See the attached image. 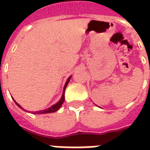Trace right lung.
Listing matches in <instances>:
<instances>
[{
  "mask_svg": "<svg viewBox=\"0 0 150 150\" xmlns=\"http://www.w3.org/2000/svg\"><path fill=\"white\" fill-rule=\"evenodd\" d=\"M71 76H70V77H69V78L67 79V82H66L65 85H64V88H63V91H62V97H61V99H60V100H59L58 101V102H57L56 104H53L51 107L48 108L47 109H45V110L37 111V112H32V113H33V114H46V113L54 112H56V111L59 110V108H61V106H62V103L64 102V100H65V97H64V95H65L66 88H67V84H68V83H69V81H70V79H71ZM13 100H14V99H13ZM14 102H15V104H17V105H18V107L20 108L21 109L25 111L24 109V108H23L21 107L20 104H18V103H17V102H16V101H15V100H14Z\"/></svg>",
  "mask_w": 150,
  "mask_h": 150,
  "instance_id": "right-lung-1",
  "label": "right lung"
}]
</instances>
